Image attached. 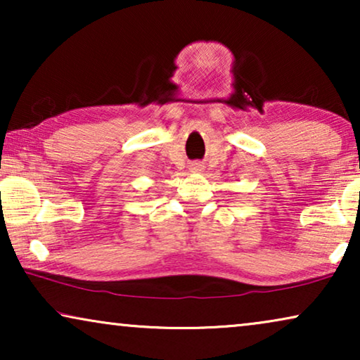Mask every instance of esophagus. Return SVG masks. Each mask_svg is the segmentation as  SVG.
I'll return each mask as SVG.
<instances>
[{"mask_svg":"<svg viewBox=\"0 0 360 360\" xmlns=\"http://www.w3.org/2000/svg\"><path fill=\"white\" fill-rule=\"evenodd\" d=\"M190 170L193 172V174H201V172L205 170V165L201 164V162H193V164L190 165Z\"/></svg>","mask_w":360,"mask_h":360,"instance_id":"esophagus-1","label":"esophagus"}]
</instances>
